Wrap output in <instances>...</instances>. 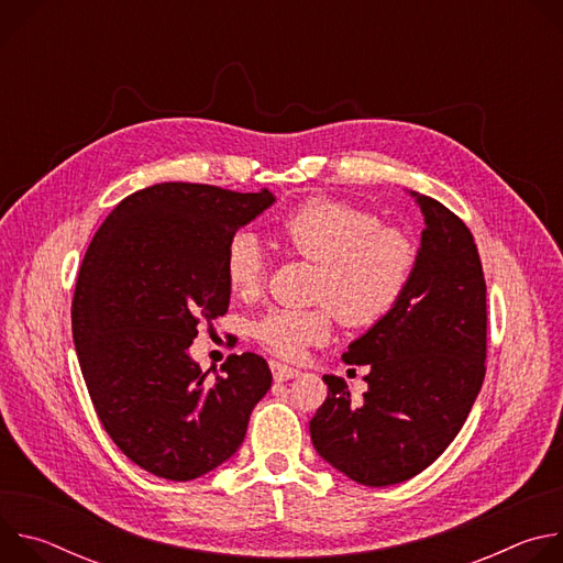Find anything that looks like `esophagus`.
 Masks as SVG:
<instances>
[{
    "mask_svg": "<svg viewBox=\"0 0 563 563\" xmlns=\"http://www.w3.org/2000/svg\"><path fill=\"white\" fill-rule=\"evenodd\" d=\"M269 367H272V374H274V380H278V383H283V380H289V378H294V376H298V369L296 367H289V365H283L280 361H272L269 363Z\"/></svg>",
    "mask_w": 563,
    "mask_h": 563,
    "instance_id": "34e87169",
    "label": "esophagus"
}]
</instances>
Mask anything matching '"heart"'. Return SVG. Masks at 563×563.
Listing matches in <instances>:
<instances>
[{"label": "heart", "mask_w": 563, "mask_h": 563, "mask_svg": "<svg viewBox=\"0 0 563 563\" xmlns=\"http://www.w3.org/2000/svg\"><path fill=\"white\" fill-rule=\"evenodd\" d=\"M276 233L296 256L318 265L309 309H269L254 323L256 341L276 356L298 358L325 343L334 313L345 328H372L406 296L419 263L415 240L380 224L367 209L311 198L285 213ZM267 258L258 240L240 231L224 252V274L233 294L254 296L265 280Z\"/></svg>", "instance_id": "heart-1"}]
</instances>
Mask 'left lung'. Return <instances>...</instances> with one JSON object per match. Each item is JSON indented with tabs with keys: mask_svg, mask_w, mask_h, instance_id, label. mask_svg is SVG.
I'll return each instance as SVG.
<instances>
[{
	"mask_svg": "<svg viewBox=\"0 0 563 563\" xmlns=\"http://www.w3.org/2000/svg\"><path fill=\"white\" fill-rule=\"evenodd\" d=\"M426 216L415 278L389 316L350 345L367 365L363 404L339 376L309 421L316 452L363 486H394L432 465L463 428L486 376V278L465 222L412 194Z\"/></svg>",
	"mask_w": 563,
	"mask_h": 563,
	"instance_id": "left-lung-1",
	"label": "left lung"
}]
</instances>
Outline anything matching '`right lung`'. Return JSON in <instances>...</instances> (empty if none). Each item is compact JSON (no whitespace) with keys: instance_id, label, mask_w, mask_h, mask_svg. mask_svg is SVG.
<instances>
[{"instance_id":"1","label":"right lung","mask_w":563,"mask_h":563,"mask_svg":"<svg viewBox=\"0 0 563 563\" xmlns=\"http://www.w3.org/2000/svg\"><path fill=\"white\" fill-rule=\"evenodd\" d=\"M272 202L267 189H140L107 216L79 267L70 323L93 408L159 478L191 481L227 461L272 387L258 354H231L213 383L189 356L198 325L229 307L227 243Z\"/></svg>"}]
</instances>
